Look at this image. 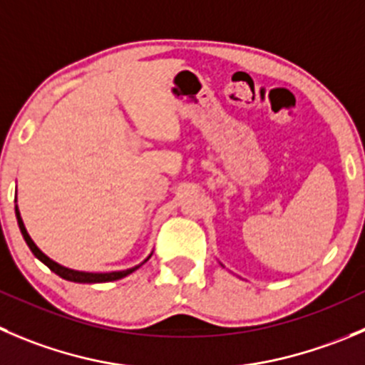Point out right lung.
<instances>
[{"label":"right lung","instance_id":"add662e5","mask_svg":"<svg viewBox=\"0 0 365 365\" xmlns=\"http://www.w3.org/2000/svg\"><path fill=\"white\" fill-rule=\"evenodd\" d=\"M16 217H17V224H19V229H21V235H23L24 242H26V245L30 247V251L34 252V256L36 258H39L41 262L44 263V265L48 267L50 270H53L57 276H61L62 279H68V281H75V283H106V281H116V279H121V277L128 276L130 272H134V270L138 269V267H134V269H127V270H120V272H103V274H98V272H78V270H71V269H66V267L58 265V263H55L53 259L48 258L46 255H43V252L37 249V245L34 244L32 238L29 237V232H26V229H24V224L23 220H21V215H19V210H17L16 206Z\"/></svg>","mask_w":365,"mask_h":365}]
</instances>
